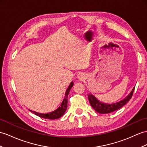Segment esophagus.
Returning <instances> with one entry per match:
<instances>
[{
  "mask_svg": "<svg viewBox=\"0 0 147 147\" xmlns=\"http://www.w3.org/2000/svg\"><path fill=\"white\" fill-rule=\"evenodd\" d=\"M77 77H78V78H79L80 80H83L84 78H85V77H84V75L83 74H82V73H79L78 74V76H77Z\"/></svg>",
  "mask_w": 147,
  "mask_h": 147,
  "instance_id": "esophagus-1",
  "label": "esophagus"
}]
</instances>
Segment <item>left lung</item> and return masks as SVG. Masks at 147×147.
Here are the masks:
<instances>
[{
	"instance_id": "1",
	"label": "left lung",
	"mask_w": 147,
	"mask_h": 147,
	"mask_svg": "<svg viewBox=\"0 0 147 147\" xmlns=\"http://www.w3.org/2000/svg\"><path fill=\"white\" fill-rule=\"evenodd\" d=\"M134 89L135 87L132 89V91L130 93V94L127 97H125L123 100H122L119 102L112 103H112L111 104H109V103H104L100 102L98 99H96L95 97V96L91 94L88 95V98L89 102H90L92 108L96 112H97L99 113H109L120 109L123 105L126 104L131 99L132 95H133Z\"/></svg>"
}]
</instances>
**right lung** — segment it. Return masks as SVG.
I'll return each instance as SVG.
<instances>
[{"label": "right lung", "mask_w": 147, "mask_h": 147, "mask_svg": "<svg viewBox=\"0 0 147 147\" xmlns=\"http://www.w3.org/2000/svg\"><path fill=\"white\" fill-rule=\"evenodd\" d=\"M74 83L73 82H71L70 84L69 85V87L67 88L65 94V98H63V100L61 103V105L59 107L58 109H56L55 110L53 111L52 112H50L48 113H38L36 112H32V110H30V112H33L35 115H36L38 117H40L41 118H44V119H50V120H54V119H59V118L61 117L64 113H65V111L67 109V97H68V95L69 94V92L71 88L73 87Z\"/></svg>", "instance_id": "obj_1"}]
</instances>
